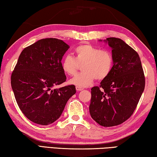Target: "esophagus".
<instances>
[{
	"label": "esophagus",
	"instance_id": "34e87169",
	"mask_svg": "<svg viewBox=\"0 0 157 157\" xmlns=\"http://www.w3.org/2000/svg\"><path fill=\"white\" fill-rule=\"evenodd\" d=\"M83 89H84V88H82V87L76 86V90H78V91H81V90H82Z\"/></svg>",
	"mask_w": 157,
	"mask_h": 157
}]
</instances>
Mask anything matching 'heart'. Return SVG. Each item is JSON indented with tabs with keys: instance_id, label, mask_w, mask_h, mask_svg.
Returning <instances> with one entry per match:
<instances>
[{
	"instance_id": "b5f03b06",
	"label": "heart",
	"mask_w": 157,
	"mask_h": 157,
	"mask_svg": "<svg viewBox=\"0 0 157 157\" xmlns=\"http://www.w3.org/2000/svg\"><path fill=\"white\" fill-rule=\"evenodd\" d=\"M75 58L67 55L62 59L61 67L63 72L73 76L82 65L83 72L76 75L69 83L79 87H86L95 79L102 80L110 75L113 70L114 59L112 53L107 49H100L90 44H83L75 49Z\"/></svg>"
}]
</instances>
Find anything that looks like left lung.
I'll use <instances>...</instances> for the list:
<instances>
[{
	"mask_svg": "<svg viewBox=\"0 0 157 157\" xmlns=\"http://www.w3.org/2000/svg\"><path fill=\"white\" fill-rule=\"evenodd\" d=\"M114 59L113 70L99 86L91 88V117L104 127L118 126L136 109L145 88L139 54L121 39L108 38Z\"/></svg>",
	"mask_w": 157,
	"mask_h": 157,
	"instance_id": "1",
	"label": "left lung"
}]
</instances>
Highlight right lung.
<instances>
[{"instance_id":"right-lung-1","label":"right lung","mask_w":157,"mask_h":157,"mask_svg":"<svg viewBox=\"0 0 157 157\" xmlns=\"http://www.w3.org/2000/svg\"><path fill=\"white\" fill-rule=\"evenodd\" d=\"M69 46L57 38L41 39L22 50L11 73V85L20 109L30 121L49 125L58 119L75 94L66 81L61 60Z\"/></svg>"}]
</instances>
